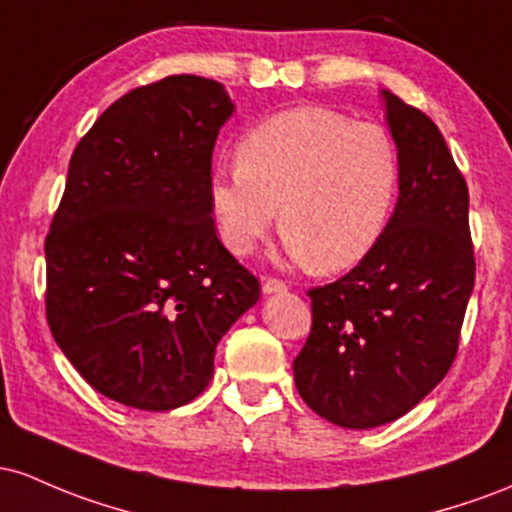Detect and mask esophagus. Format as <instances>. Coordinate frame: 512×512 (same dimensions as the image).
<instances>
[{
	"instance_id": "esophagus-1",
	"label": "esophagus",
	"mask_w": 512,
	"mask_h": 512,
	"mask_svg": "<svg viewBox=\"0 0 512 512\" xmlns=\"http://www.w3.org/2000/svg\"><path fill=\"white\" fill-rule=\"evenodd\" d=\"M287 285L280 278H263V292L273 295V292H285Z\"/></svg>"
}]
</instances>
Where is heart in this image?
Listing matches in <instances>:
<instances>
[{
	"mask_svg": "<svg viewBox=\"0 0 512 512\" xmlns=\"http://www.w3.org/2000/svg\"><path fill=\"white\" fill-rule=\"evenodd\" d=\"M237 164L212 174L208 200L217 234L239 256L271 234L278 208L287 254L326 273L365 261L392 225L401 154L377 123L292 108L241 137Z\"/></svg>",
	"mask_w": 512,
	"mask_h": 512,
	"instance_id": "b5f03b06",
	"label": "heart"
}]
</instances>
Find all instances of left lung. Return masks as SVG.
<instances>
[{"mask_svg":"<svg viewBox=\"0 0 512 512\" xmlns=\"http://www.w3.org/2000/svg\"><path fill=\"white\" fill-rule=\"evenodd\" d=\"M401 191L375 251L312 287V331L292 363L297 392L341 428L396 421L438 387L474 290L469 191L426 113L382 89Z\"/></svg>","mask_w":512,"mask_h":512,"instance_id":"1","label":"left lung"}]
</instances>
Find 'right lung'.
<instances>
[{
  "mask_svg": "<svg viewBox=\"0 0 512 512\" xmlns=\"http://www.w3.org/2000/svg\"><path fill=\"white\" fill-rule=\"evenodd\" d=\"M232 113L220 82L174 74L108 106L70 159L45 239V312L67 360L118 404L193 401L220 338L261 295L217 239L208 200Z\"/></svg>",
  "mask_w": 512,
  "mask_h": 512,
  "instance_id": "add662e5",
  "label": "right lung"
}]
</instances>
